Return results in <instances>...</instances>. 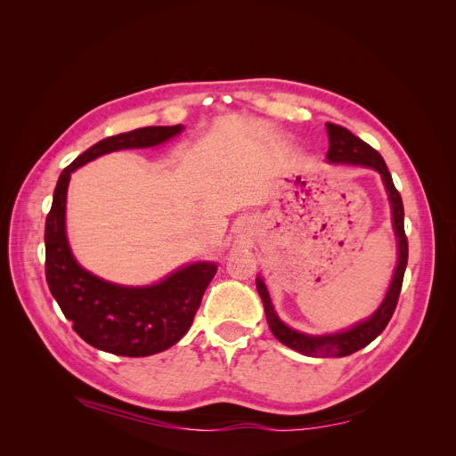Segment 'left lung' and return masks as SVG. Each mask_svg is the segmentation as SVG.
Here are the masks:
<instances>
[{"label":"left lung","instance_id":"obj_1","mask_svg":"<svg viewBox=\"0 0 456 456\" xmlns=\"http://www.w3.org/2000/svg\"><path fill=\"white\" fill-rule=\"evenodd\" d=\"M327 133H329V151H327L329 163L362 165V167L375 169L380 175L386 194H388L390 209H392V226H394L395 241H397V265H395L388 291H386L380 306L372 312L367 320L357 322L348 329L337 330V333H329V335H308L283 323L281 317L278 315V312H275L272 305V298L265 280H262L260 275H256V291L262 298V305H265L266 320L273 337L281 344H285V346L310 357L350 355L357 350L365 348L367 344H370L382 333L395 310L399 291H402V283H403V273L407 268V256H409V245H407L405 226H403V216H405L403 201L394 186L392 175L388 167H386L382 156L375 148H370L367 142L357 139V136L352 134L348 129L335 126V123H327Z\"/></svg>","mask_w":456,"mask_h":456}]
</instances>
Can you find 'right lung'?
I'll list each match as a JSON object with an SVG mask.
<instances>
[{
	"instance_id": "obj_1",
	"label": "right lung",
	"mask_w": 456,
	"mask_h": 456,
	"mask_svg": "<svg viewBox=\"0 0 456 456\" xmlns=\"http://www.w3.org/2000/svg\"><path fill=\"white\" fill-rule=\"evenodd\" d=\"M184 131L183 126L142 127L93 144L61 173L45 220V278L66 320L93 348L108 354L146 357L171 348L194 322L216 262L198 260L151 285H119L91 273L72 255L66 236V196L70 176L110 151L154 148Z\"/></svg>"
}]
</instances>
